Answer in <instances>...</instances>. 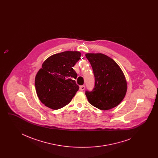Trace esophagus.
I'll return each instance as SVG.
<instances>
[{"label": "esophagus", "instance_id": "1", "mask_svg": "<svg viewBox=\"0 0 158 158\" xmlns=\"http://www.w3.org/2000/svg\"><path fill=\"white\" fill-rule=\"evenodd\" d=\"M85 86H84V85H82V86H80L79 89H80V90L83 91V90L85 89Z\"/></svg>", "mask_w": 158, "mask_h": 158}]
</instances>
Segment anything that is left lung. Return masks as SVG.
Listing matches in <instances>:
<instances>
[{
  "label": "left lung",
  "mask_w": 158,
  "mask_h": 158,
  "mask_svg": "<svg viewBox=\"0 0 158 158\" xmlns=\"http://www.w3.org/2000/svg\"><path fill=\"white\" fill-rule=\"evenodd\" d=\"M95 79L94 89L86 91L90 104L101 110H108L117 106L125 97L127 81L118 64L102 53H86Z\"/></svg>",
  "instance_id": "obj_1"
}]
</instances>
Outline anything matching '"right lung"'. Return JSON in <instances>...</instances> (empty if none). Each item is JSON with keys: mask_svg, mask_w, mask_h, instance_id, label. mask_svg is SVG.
I'll return each mask as SVG.
<instances>
[{"mask_svg": "<svg viewBox=\"0 0 158 158\" xmlns=\"http://www.w3.org/2000/svg\"><path fill=\"white\" fill-rule=\"evenodd\" d=\"M81 53L66 51L50 56L43 62L35 78L38 97L44 105L58 110L68 105L79 86L73 67L81 59Z\"/></svg>", "mask_w": 158, "mask_h": 158, "instance_id": "right-lung-1", "label": "right lung"}]
</instances>
